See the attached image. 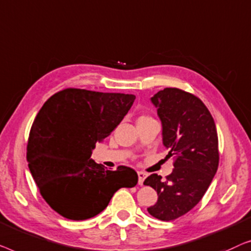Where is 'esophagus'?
Listing matches in <instances>:
<instances>
[{
  "label": "esophagus",
  "instance_id": "obj_1",
  "mask_svg": "<svg viewBox=\"0 0 251 251\" xmlns=\"http://www.w3.org/2000/svg\"><path fill=\"white\" fill-rule=\"evenodd\" d=\"M137 176H139V185H143V182L147 178L148 174L144 172H137Z\"/></svg>",
  "mask_w": 251,
  "mask_h": 251
}]
</instances>
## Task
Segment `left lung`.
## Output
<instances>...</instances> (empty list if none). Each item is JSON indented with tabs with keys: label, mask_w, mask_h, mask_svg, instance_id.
Returning <instances> with one entry per match:
<instances>
[{
	"label": "left lung",
	"mask_w": 251,
	"mask_h": 251,
	"mask_svg": "<svg viewBox=\"0 0 251 251\" xmlns=\"http://www.w3.org/2000/svg\"><path fill=\"white\" fill-rule=\"evenodd\" d=\"M162 126V144L175 156L174 169L164 179L150 175L143 184L157 191L151 216L173 221L201 200L217 172L218 137L209 110L196 95L167 87L151 98Z\"/></svg>",
	"instance_id": "8db88e82"
}]
</instances>
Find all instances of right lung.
Segmentation results:
<instances>
[{"label":"right lung","instance_id":"obj_1","mask_svg":"<svg viewBox=\"0 0 251 251\" xmlns=\"http://www.w3.org/2000/svg\"><path fill=\"white\" fill-rule=\"evenodd\" d=\"M134 100L133 94L66 89L38 111L28 139V167L42 197L61 216L94 217L117 190L136 185L134 169L107 171L91 159L95 143L110 135Z\"/></svg>","mask_w":251,"mask_h":251}]
</instances>
